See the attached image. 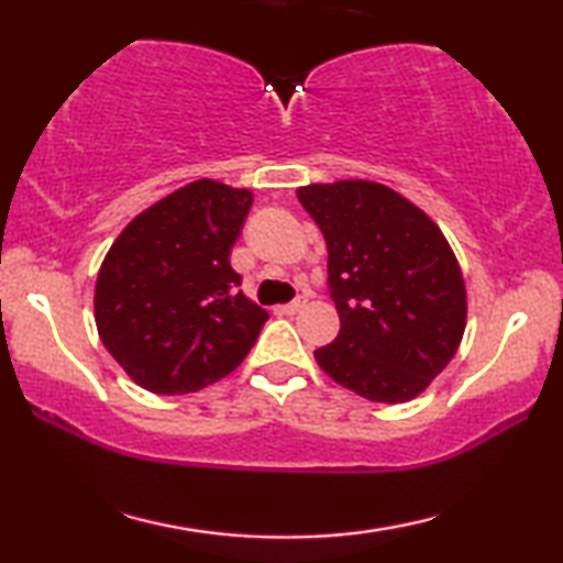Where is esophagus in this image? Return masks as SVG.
Masks as SVG:
<instances>
[{"instance_id":"34e87169","label":"esophagus","mask_w":563,"mask_h":563,"mask_svg":"<svg viewBox=\"0 0 563 563\" xmlns=\"http://www.w3.org/2000/svg\"><path fill=\"white\" fill-rule=\"evenodd\" d=\"M305 308V300L302 298H295L292 302L288 305H280V312H285V316H295V312Z\"/></svg>"}]
</instances>
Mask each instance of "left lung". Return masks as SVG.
<instances>
[{"label": "left lung", "instance_id": "1", "mask_svg": "<svg viewBox=\"0 0 563 563\" xmlns=\"http://www.w3.org/2000/svg\"><path fill=\"white\" fill-rule=\"evenodd\" d=\"M298 198L325 235L340 316L318 365L373 402L417 397L464 335L466 292L450 243L417 206L369 180L312 184Z\"/></svg>", "mask_w": 563, "mask_h": 563}]
</instances>
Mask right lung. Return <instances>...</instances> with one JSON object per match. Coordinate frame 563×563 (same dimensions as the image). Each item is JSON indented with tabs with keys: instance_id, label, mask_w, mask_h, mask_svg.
Returning a JSON list of instances; mask_svg holds the SVG:
<instances>
[{
	"instance_id": "add662e5",
	"label": "right lung",
	"mask_w": 563,
	"mask_h": 563,
	"mask_svg": "<svg viewBox=\"0 0 563 563\" xmlns=\"http://www.w3.org/2000/svg\"><path fill=\"white\" fill-rule=\"evenodd\" d=\"M251 206V190L194 180L133 218L103 258L99 338L148 393H196L258 340L268 312L238 290L228 261Z\"/></svg>"
}]
</instances>
